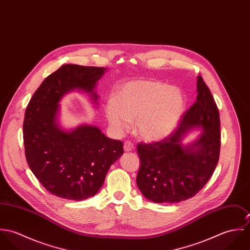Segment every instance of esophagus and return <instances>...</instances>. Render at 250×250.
I'll return each mask as SVG.
<instances>
[{
    "label": "esophagus",
    "instance_id": "obj_1",
    "mask_svg": "<svg viewBox=\"0 0 250 250\" xmlns=\"http://www.w3.org/2000/svg\"><path fill=\"white\" fill-rule=\"evenodd\" d=\"M123 148H124V151H125V152H130V151H132V150L135 149V145L131 143V142L127 141V142L124 143Z\"/></svg>",
    "mask_w": 250,
    "mask_h": 250
}]
</instances>
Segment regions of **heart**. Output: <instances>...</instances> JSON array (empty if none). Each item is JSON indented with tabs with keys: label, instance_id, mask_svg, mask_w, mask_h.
Wrapping results in <instances>:
<instances>
[{
	"label": "heart",
	"instance_id": "heart-1",
	"mask_svg": "<svg viewBox=\"0 0 250 250\" xmlns=\"http://www.w3.org/2000/svg\"><path fill=\"white\" fill-rule=\"evenodd\" d=\"M185 107L182 91L176 86L153 80H136L125 83L107 102L105 114L118 134L135 122L137 135L145 142H159L176 128Z\"/></svg>",
	"mask_w": 250,
	"mask_h": 250
}]
</instances>
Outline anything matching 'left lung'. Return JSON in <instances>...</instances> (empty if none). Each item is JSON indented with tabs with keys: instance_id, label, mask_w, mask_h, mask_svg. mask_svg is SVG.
<instances>
[{
	"instance_id": "1",
	"label": "left lung",
	"mask_w": 250,
	"mask_h": 250,
	"mask_svg": "<svg viewBox=\"0 0 250 250\" xmlns=\"http://www.w3.org/2000/svg\"><path fill=\"white\" fill-rule=\"evenodd\" d=\"M195 103L183 115L176 130L159 143H139L141 167L137 185L148 200L176 203L194 196L213 175L220 151V120L214 97L197 77ZM194 128L200 137L184 145V135Z\"/></svg>"
}]
</instances>
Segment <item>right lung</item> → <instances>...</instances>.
<instances>
[{
    "label": "right lung",
    "mask_w": 250,
    "mask_h": 250,
    "mask_svg": "<svg viewBox=\"0 0 250 250\" xmlns=\"http://www.w3.org/2000/svg\"><path fill=\"white\" fill-rule=\"evenodd\" d=\"M105 67L64 64L49 75L26 108L23 123L28 165L52 194L69 200L94 196L110 166L123 154V143L106 137L92 125L63 129L59 121L60 102L67 93H88L97 105V82Z\"/></svg>",
    "instance_id": "1"
}]
</instances>
